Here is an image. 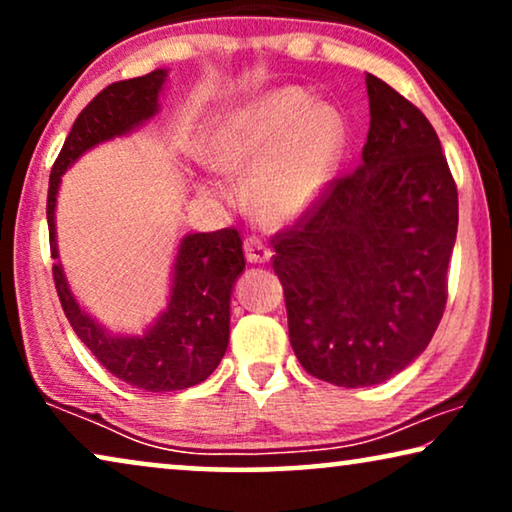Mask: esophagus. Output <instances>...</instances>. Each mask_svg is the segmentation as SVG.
<instances>
[{
	"instance_id": "obj_1",
	"label": "esophagus",
	"mask_w": 512,
	"mask_h": 512,
	"mask_svg": "<svg viewBox=\"0 0 512 512\" xmlns=\"http://www.w3.org/2000/svg\"><path fill=\"white\" fill-rule=\"evenodd\" d=\"M244 256H247L249 263H268L272 258V251L265 247V244L258 240V237H247L244 240Z\"/></svg>"
}]
</instances>
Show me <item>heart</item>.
Listing matches in <instances>:
<instances>
[{"label": "heart", "mask_w": 512, "mask_h": 512, "mask_svg": "<svg viewBox=\"0 0 512 512\" xmlns=\"http://www.w3.org/2000/svg\"><path fill=\"white\" fill-rule=\"evenodd\" d=\"M345 118L331 104H314L300 88H282L223 116L209 137L214 170L251 172V200L268 221L307 212L331 184L345 151ZM205 191H214L207 188Z\"/></svg>", "instance_id": "heart-1"}]
</instances>
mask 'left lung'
<instances>
[{
    "label": "left lung",
    "mask_w": 512,
    "mask_h": 512,
    "mask_svg": "<svg viewBox=\"0 0 512 512\" xmlns=\"http://www.w3.org/2000/svg\"><path fill=\"white\" fill-rule=\"evenodd\" d=\"M366 86L361 165L272 240L300 366L349 389L398 375L431 342L459 223L433 125L377 76Z\"/></svg>",
    "instance_id": "8db88e82"
}]
</instances>
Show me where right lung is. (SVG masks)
Here are the masks:
<instances>
[{
    "label": "right lung",
    "instance_id": "add662e5",
    "mask_svg": "<svg viewBox=\"0 0 512 512\" xmlns=\"http://www.w3.org/2000/svg\"><path fill=\"white\" fill-rule=\"evenodd\" d=\"M167 69L111 83L81 111L72 125L48 181V235L58 258L55 205L62 174L83 153L114 137H125L160 111ZM244 272L242 240L235 228L181 237L172 265L167 307L139 335H116L83 310L74 298L62 263L53 279L74 333L118 380L144 391H177L205 382L219 366L230 338V296Z\"/></svg>",
    "mask_w": 512,
    "mask_h": 512
}]
</instances>
